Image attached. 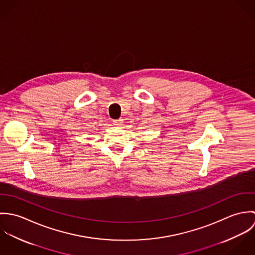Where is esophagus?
Returning a JSON list of instances; mask_svg holds the SVG:
<instances>
[{"label": "esophagus", "mask_w": 255, "mask_h": 255, "mask_svg": "<svg viewBox=\"0 0 255 255\" xmlns=\"http://www.w3.org/2000/svg\"><path fill=\"white\" fill-rule=\"evenodd\" d=\"M113 125L114 126H116V127H121L122 125H123V120H116V121H114L113 122Z\"/></svg>", "instance_id": "obj_1"}]
</instances>
